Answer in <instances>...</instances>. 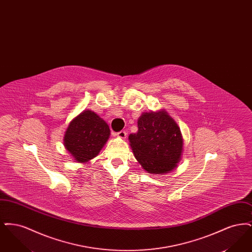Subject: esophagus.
Segmentation results:
<instances>
[{
	"instance_id": "34e87169",
	"label": "esophagus",
	"mask_w": 252,
	"mask_h": 252,
	"mask_svg": "<svg viewBox=\"0 0 252 252\" xmlns=\"http://www.w3.org/2000/svg\"><path fill=\"white\" fill-rule=\"evenodd\" d=\"M116 136L118 138H120V139H126V132L125 131V130H122V131L118 132L116 134Z\"/></svg>"
}]
</instances>
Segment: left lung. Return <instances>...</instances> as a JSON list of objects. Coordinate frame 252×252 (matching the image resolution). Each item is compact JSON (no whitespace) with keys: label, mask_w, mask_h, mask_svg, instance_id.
Listing matches in <instances>:
<instances>
[{"label":"left lung","mask_w":252,"mask_h":252,"mask_svg":"<svg viewBox=\"0 0 252 252\" xmlns=\"http://www.w3.org/2000/svg\"><path fill=\"white\" fill-rule=\"evenodd\" d=\"M128 140L137 161L149 174L170 173L181 159L182 134L164 109L142 113L138 119V131L129 134Z\"/></svg>","instance_id":"obj_1"}]
</instances>
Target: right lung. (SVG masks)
<instances>
[{"label": "right lung", "mask_w": 252, "mask_h": 252, "mask_svg": "<svg viewBox=\"0 0 252 252\" xmlns=\"http://www.w3.org/2000/svg\"><path fill=\"white\" fill-rule=\"evenodd\" d=\"M109 136L108 124L95 112L85 109L70 122L63 144L74 161L87 163L98 156Z\"/></svg>", "instance_id": "1"}]
</instances>
